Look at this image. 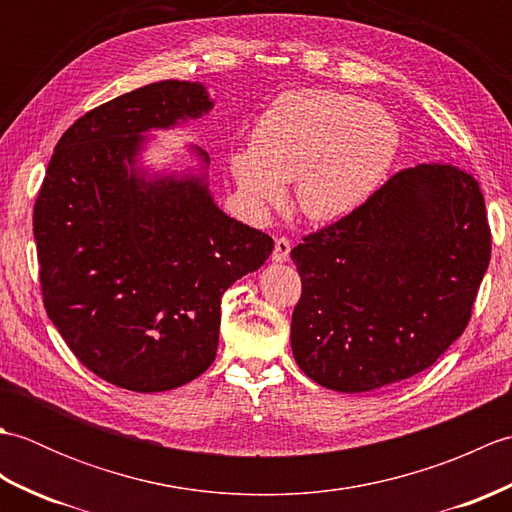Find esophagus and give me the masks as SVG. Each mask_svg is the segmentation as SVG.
Returning <instances> with one entry per match:
<instances>
[{
    "instance_id": "esophagus-1",
    "label": "esophagus",
    "mask_w": 512,
    "mask_h": 512,
    "mask_svg": "<svg viewBox=\"0 0 512 512\" xmlns=\"http://www.w3.org/2000/svg\"><path fill=\"white\" fill-rule=\"evenodd\" d=\"M290 259V242L286 237H277L275 239V250H273V262L284 264Z\"/></svg>"
}]
</instances>
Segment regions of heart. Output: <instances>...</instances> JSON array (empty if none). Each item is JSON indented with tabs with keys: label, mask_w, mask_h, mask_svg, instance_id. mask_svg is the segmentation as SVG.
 <instances>
[{
	"label": "heart",
	"mask_w": 512,
	"mask_h": 512,
	"mask_svg": "<svg viewBox=\"0 0 512 512\" xmlns=\"http://www.w3.org/2000/svg\"><path fill=\"white\" fill-rule=\"evenodd\" d=\"M398 145V125L380 107L336 90H297L259 118L250 147L231 154V171L257 213L284 202L297 180L299 211L334 222L376 191Z\"/></svg>",
	"instance_id": "b5f03b06"
}]
</instances>
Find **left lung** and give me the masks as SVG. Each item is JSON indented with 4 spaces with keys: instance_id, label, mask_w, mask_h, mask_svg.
<instances>
[{
    "instance_id": "8db88e82",
    "label": "left lung",
    "mask_w": 512,
    "mask_h": 512,
    "mask_svg": "<svg viewBox=\"0 0 512 512\" xmlns=\"http://www.w3.org/2000/svg\"><path fill=\"white\" fill-rule=\"evenodd\" d=\"M297 365L343 394L416 376L460 339L491 262L480 184L453 165L391 176L372 198L292 248Z\"/></svg>"
}]
</instances>
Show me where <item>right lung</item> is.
<instances>
[{
    "instance_id": "1",
    "label": "right lung",
    "mask_w": 512,
    "mask_h": 512,
    "mask_svg": "<svg viewBox=\"0 0 512 512\" xmlns=\"http://www.w3.org/2000/svg\"><path fill=\"white\" fill-rule=\"evenodd\" d=\"M213 110L202 83L158 81L81 116L54 147L35 202L43 306L79 361L140 394L191 383L215 361L222 295L275 242L228 217L211 160L149 171L151 132Z\"/></svg>"
}]
</instances>
